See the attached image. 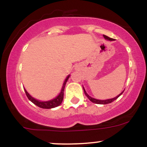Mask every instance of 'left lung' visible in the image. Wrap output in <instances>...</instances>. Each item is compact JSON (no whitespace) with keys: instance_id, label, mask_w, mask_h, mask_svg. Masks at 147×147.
I'll use <instances>...</instances> for the list:
<instances>
[{"instance_id":"obj_1","label":"left lung","mask_w":147,"mask_h":147,"mask_svg":"<svg viewBox=\"0 0 147 147\" xmlns=\"http://www.w3.org/2000/svg\"><path fill=\"white\" fill-rule=\"evenodd\" d=\"M104 38H106V39L109 40V41H114V38H110V37H109V36H106V35H104ZM83 88H84V87H83ZM84 93H85V95H86V97H87L89 99H90V100L91 102H92L95 103V104H110V103L113 102V101L115 100V99H117L118 98V97H119V96H120V95H122V94L123 93V92H124V90L122 92H121V93L119 94V95H117V97H114V98L110 99H106V100H99V99H96L92 98V97H91L90 96H89L88 95L87 92H86L85 89H84Z\"/></svg>"}]
</instances>
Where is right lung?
<instances>
[{"label":"right lung","instance_id":"add662e5","mask_svg":"<svg viewBox=\"0 0 147 147\" xmlns=\"http://www.w3.org/2000/svg\"><path fill=\"white\" fill-rule=\"evenodd\" d=\"M69 77H70V75H68V77H67V78L65 79V82H64V83H63V87H62L61 91L59 95L57 96L56 98L52 99V100H50V101H48V102H41V101H38V100H37V99H35L34 98H33L32 96H30L29 95V93H28V92L26 91V90L25 89V94H26L27 97H28V98L29 99V100L31 101L33 104H34L35 105L38 106V107L42 108V109H52V108L57 107V106H59L60 104H61L62 101H63V94H64V92H63L64 88H65V84H66V82H67V81H68Z\"/></svg>","mask_w":147,"mask_h":147}]
</instances>
